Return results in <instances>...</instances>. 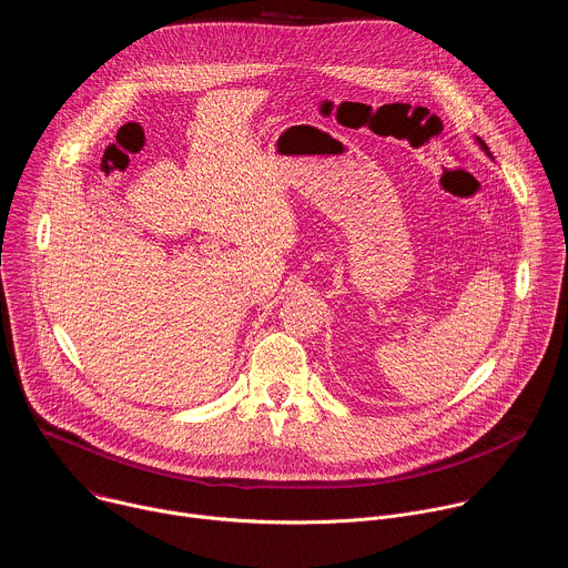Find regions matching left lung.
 Segmentation results:
<instances>
[{"instance_id":"1","label":"left lung","mask_w":568,"mask_h":568,"mask_svg":"<svg viewBox=\"0 0 568 568\" xmlns=\"http://www.w3.org/2000/svg\"><path fill=\"white\" fill-rule=\"evenodd\" d=\"M476 143H478V145H480V150H483V152H485V154H488V156H493V152H490V148H488V145H485V141H483V139H480V136H476Z\"/></svg>"}]
</instances>
